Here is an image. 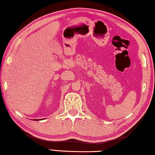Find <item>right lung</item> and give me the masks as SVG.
<instances>
[{"instance_id":"obj_1","label":"right lung","mask_w":155,"mask_h":155,"mask_svg":"<svg viewBox=\"0 0 155 155\" xmlns=\"http://www.w3.org/2000/svg\"><path fill=\"white\" fill-rule=\"evenodd\" d=\"M35 120H38V119H35Z\"/></svg>"}]
</instances>
